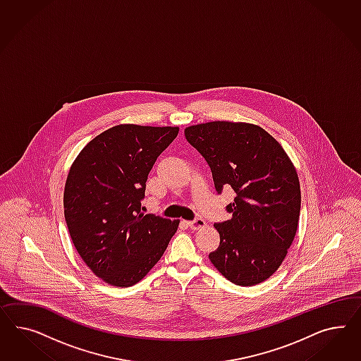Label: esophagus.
<instances>
[{
	"instance_id": "34e87169",
	"label": "esophagus",
	"mask_w": 361,
	"mask_h": 361,
	"mask_svg": "<svg viewBox=\"0 0 361 361\" xmlns=\"http://www.w3.org/2000/svg\"><path fill=\"white\" fill-rule=\"evenodd\" d=\"M205 225H207V222L202 219H196L195 221L188 222V226L192 230L202 229V228H205Z\"/></svg>"
}]
</instances>
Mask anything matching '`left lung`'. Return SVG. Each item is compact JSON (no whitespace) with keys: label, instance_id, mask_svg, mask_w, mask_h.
<instances>
[{"label":"left lung","instance_id":"8db88e82","mask_svg":"<svg viewBox=\"0 0 361 361\" xmlns=\"http://www.w3.org/2000/svg\"><path fill=\"white\" fill-rule=\"evenodd\" d=\"M185 137L212 171L217 192H235L226 209L231 219L216 224L219 246L209 254L231 283L264 282L283 262L295 238L300 184L282 145L259 126L208 121L189 126Z\"/></svg>","mask_w":361,"mask_h":361}]
</instances>
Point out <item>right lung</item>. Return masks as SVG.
Listing matches in <instances>:
<instances>
[{
  "mask_svg": "<svg viewBox=\"0 0 361 361\" xmlns=\"http://www.w3.org/2000/svg\"><path fill=\"white\" fill-rule=\"evenodd\" d=\"M178 127L119 124L94 137L70 166L65 219L78 254L102 281L140 282L163 257L180 221L144 214L145 183Z\"/></svg>",
  "mask_w": 361,
  "mask_h": 361,
  "instance_id": "obj_1",
  "label": "right lung"
}]
</instances>
